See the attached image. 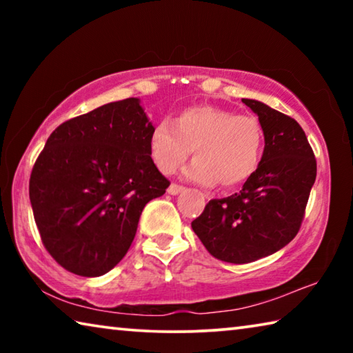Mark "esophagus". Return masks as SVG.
Masks as SVG:
<instances>
[{"label":"esophagus","instance_id":"1","mask_svg":"<svg viewBox=\"0 0 353 353\" xmlns=\"http://www.w3.org/2000/svg\"><path fill=\"white\" fill-rule=\"evenodd\" d=\"M185 190V187H182V185H177V183H171L170 185V188H168V193L170 194H179V193H182V191Z\"/></svg>","mask_w":353,"mask_h":353}]
</instances>
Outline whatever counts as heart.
<instances>
[{
	"mask_svg": "<svg viewBox=\"0 0 353 353\" xmlns=\"http://www.w3.org/2000/svg\"><path fill=\"white\" fill-rule=\"evenodd\" d=\"M265 135L254 115L216 105H191L177 113L174 123L160 121L149 139V152L163 174H174L194 151L187 168L191 181L205 187H238L260 165Z\"/></svg>",
	"mask_w": 353,
	"mask_h": 353,
	"instance_id": "1",
	"label": "heart"
}]
</instances>
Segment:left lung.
Returning a JSON list of instances; mask_svg holds the SVG:
<instances>
[{"label":"left lung","mask_w":353,"mask_h":353,"mask_svg":"<svg viewBox=\"0 0 353 353\" xmlns=\"http://www.w3.org/2000/svg\"><path fill=\"white\" fill-rule=\"evenodd\" d=\"M265 151L240 193L212 199L191 227L214 259L244 265L286 246L301 229L316 181V159L294 118L255 99Z\"/></svg>","instance_id":"left-lung-1"}]
</instances>
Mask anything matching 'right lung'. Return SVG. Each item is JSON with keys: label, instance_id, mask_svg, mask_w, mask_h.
<instances>
[{"label": "right lung", "instance_id": "right-lung-1", "mask_svg": "<svg viewBox=\"0 0 353 353\" xmlns=\"http://www.w3.org/2000/svg\"><path fill=\"white\" fill-rule=\"evenodd\" d=\"M152 124L137 98L62 123L29 179L41 243L63 270L98 277L132 244L143 208L170 181L149 152Z\"/></svg>", "mask_w": 353, "mask_h": 353}]
</instances>
